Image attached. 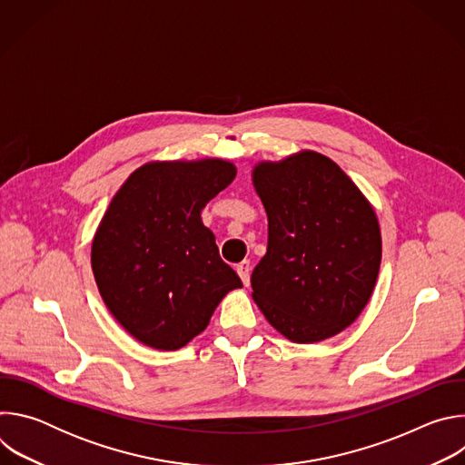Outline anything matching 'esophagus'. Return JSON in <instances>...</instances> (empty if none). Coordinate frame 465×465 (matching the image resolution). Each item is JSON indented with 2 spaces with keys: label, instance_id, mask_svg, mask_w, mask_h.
I'll list each match as a JSON object with an SVG mask.
<instances>
[{
  "label": "esophagus",
  "instance_id": "obj_1",
  "mask_svg": "<svg viewBox=\"0 0 465 465\" xmlns=\"http://www.w3.org/2000/svg\"><path fill=\"white\" fill-rule=\"evenodd\" d=\"M250 261H242V262H239L237 267H235V271H237V274H239V278L242 280V283L248 287L250 285Z\"/></svg>",
  "mask_w": 465,
  "mask_h": 465
}]
</instances>
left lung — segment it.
Listing matches in <instances>:
<instances>
[{"mask_svg": "<svg viewBox=\"0 0 465 465\" xmlns=\"http://www.w3.org/2000/svg\"><path fill=\"white\" fill-rule=\"evenodd\" d=\"M269 217L267 253L252 272L253 300L292 342L346 329L366 307L381 264L377 217L329 158L302 153L253 169Z\"/></svg>", "mask_w": 465, "mask_h": 465, "instance_id": "8db88e82", "label": "left lung"}]
</instances>
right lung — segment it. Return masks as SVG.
Wrapping results in <instances>:
<instances>
[{
	"instance_id": "add662e5",
	"label": "right lung",
	"mask_w": 465,
	"mask_h": 465,
	"mask_svg": "<svg viewBox=\"0 0 465 465\" xmlns=\"http://www.w3.org/2000/svg\"><path fill=\"white\" fill-rule=\"evenodd\" d=\"M235 178L223 160L147 163L115 193L92 244L99 292L140 342L178 350L242 287L201 212Z\"/></svg>"
}]
</instances>
